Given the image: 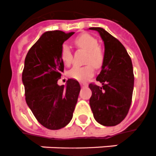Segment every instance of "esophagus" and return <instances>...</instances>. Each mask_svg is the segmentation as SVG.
I'll use <instances>...</instances> for the list:
<instances>
[{"label": "esophagus", "mask_w": 156, "mask_h": 156, "mask_svg": "<svg viewBox=\"0 0 156 156\" xmlns=\"http://www.w3.org/2000/svg\"><path fill=\"white\" fill-rule=\"evenodd\" d=\"M80 85L82 87H87V83H81Z\"/></svg>", "instance_id": "1"}]
</instances>
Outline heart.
I'll use <instances>...</instances> for the list:
<instances>
[{"instance_id":"heart-1","label":"heart","mask_w":156,"mask_h":156,"mask_svg":"<svg viewBox=\"0 0 156 156\" xmlns=\"http://www.w3.org/2000/svg\"><path fill=\"white\" fill-rule=\"evenodd\" d=\"M76 46L78 48L87 52L86 57L85 66H74L69 71V76L75 80L86 82L94 74V67L99 69L103 65L104 53L99 48L97 40L89 34H82L74 40ZM61 57L66 66H69L72 63L73 56L70 48L67 44H63L61 47Z\"/></svg>"}]
</instances>
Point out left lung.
Masks as SVG:
<instances>
[{"label":"left lung","instance_id":"1","mask_svg":"<svg viewBox=\"0 0 156 156\" xmlns=\"http://www.w3.org/2000/svg\"><path fill=\"white\" fill-rule=\"evenodd\" d=\"M104 44V61L97 76L102 87L90 83V106L98 123L114 126L123 121L130 108L134 76L130 56L118 40L101 27H90Z\"/></svg>","mask_w":156,"mask_h":156}]
</instances>
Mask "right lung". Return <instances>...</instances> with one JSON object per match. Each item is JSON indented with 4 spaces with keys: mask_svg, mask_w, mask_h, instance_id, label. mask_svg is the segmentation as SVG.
<instances>
[{
    "mask_svg": "<svg viewBox=\"0 0 156 156\" xmlns=\"http://www.w3.org/2000/svg\"><path fill=\"white\" fill-rule=\"evenodd\" d=\"M74 32L46 31L28 51L23 71L26 102L45 128L60 129L66 126L73 112L81 87L78 81L68 79L66 85L57 81L64 71L61 51L63 43Z\"/></svg>",
    "mask_w": 156,
    "mask_h": 156,
    "instance_id": "right-lung-1",
    "label": "right lung"
}]
</instances>
